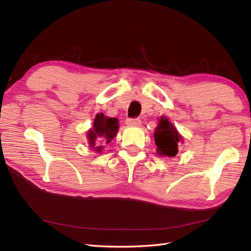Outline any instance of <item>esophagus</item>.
I'll list each match as a JSON object with an SVG mask.
<instances>
[{
    "label": "esophagus",
    "instance_id": "obj_1",
    "mask_svg": "<svg viewBox=\"0 0 251 251\" xmlns=\"http://www.w3.org/2000/svg\"><path fill=\"white\" fill-rule=\"evenodd\" d=\"M126 123L130 126H140L141 121L140 119H128L126 121Z\"/></svg>",
    "mask_w": 251,
    "mask_h": 251
}]
</instances>
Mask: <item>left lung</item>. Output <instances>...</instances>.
Wrapping results in <instances>:
<instances>
[{
    "mask_svg": "<svg viewBox=\"0 0 251 251\" xmlns=\"http://www.w3.org/2000/svg\"><path fill=\"white\" fill-rule=\"evenodd\" d=\"M154 139L159 155L174 157L177 155L178 143L182 140V137L166 117H161L154 132Z\"/></svg>",
    "mask_w": 251,
    "mask_h": 251,
    "instance_id": "left-lung-1",
    "label": "left lung"
}]
</instances>
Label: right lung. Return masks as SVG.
Returning <instances> with one entry per match:
<instances>
[{"mask_svg":"<svg viewBox=\"0 0 251 251\" xmlns=\"http://www.w3.org/2000/svg\"><path fill=\"white\" fill-rule=\"evenodd\" d=\"M119 130V120L115 117H106L102 113L96 115L93 129L87 134L89 145L96 151L100 152L102 143H109Z\"/></svg>","mask_w":251,"mask_h":251,"instance_id":"obj_1","label":"right lung"}]
</instances>
